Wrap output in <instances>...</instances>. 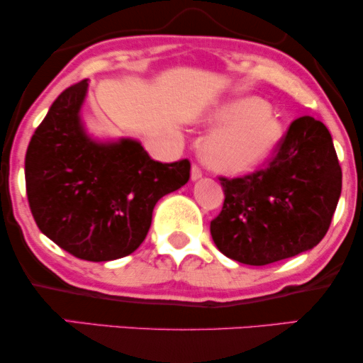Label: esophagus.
<instances>
[{
  "instance_id": "1",
  "label": "esophagus",
  "mask_w": 363,
  "mask_h": 363,
  "mask_svg": "<svg viewBox=\"0 0 363 363\" xmlns=\"http://www.w3.org/2000/svg\"><path fill=\"white\" fill-rule=\"evenodd\" d=\"M201 177H203L201 168L198 167V165H193V167H191V180H193V182H195V180H200Z\"/></svg>"
}]
</instances>
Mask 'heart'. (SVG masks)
<instances>
[{
	"label": "heart",
	"instance_id": "1",
	"mask_svg": "<svg viewBox=\"0 0 363 363\" xmlns=\"http://www.w3.org/2000/svg\"><path fill=\"white\" fill-rule=\"evenodd\" d=\"M211 133L203 148L205 160L223 173H242L266 160L282 138V123L259 97H241L210 116Z\"/></svg>",
	"mask_w": 363,
	"mask_h": 363
}]
</instances>
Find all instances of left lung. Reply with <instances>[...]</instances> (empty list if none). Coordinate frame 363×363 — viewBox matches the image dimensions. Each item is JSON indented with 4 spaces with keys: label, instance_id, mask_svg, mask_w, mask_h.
<instances>
[{
    "label": "left lung",
    "instance_id": "8db88e82",
    "mask_svg": "<svg viewBox=\"0 0 363 363\" xmlns=\"http://www.w3.org/2000/svg\"><path fill=\"white\" fill-rule=\"evenodd\" d=\"M225 203L210 231L223 255L250 266L287 259L319 245L342 191V168L320 121L296 118L247 175L220 177Z\"/></svg>",
    "mask_w": 363,
    "mask_h": 363
}]
</instances>
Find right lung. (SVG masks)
Returning <instances> with one entry per match:
<instances>
[{
	"label": "right lung",
	"mask_w": 363,
	"mask_h": 363,
	"mask_svg": "<svg viewBox=\"0 0 363 363\" xmlns=\"http://www.w3.org/2000/svg\"><path fill=\"white\" fill-rule=\"evenodd\" d=\"M87 81L52 102L24 160L29 208L39 230L79 259L128 256L145 240L157 201L190 180V160H153L135 140L94 142L81 106Z\"/></svg>",
	"instance_id": "obj_1"
}]
</instances>
